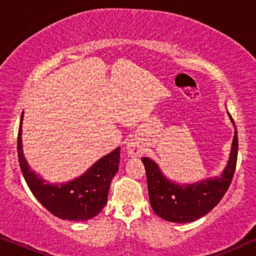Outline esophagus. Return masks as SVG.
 <instances>
[{"instance_id": "34e87169", "label": "esophagus", "mask_w": 256, "mask_h": 256, "mask_svg": "<svg viewBox=\"0 0 256 256\" xmlns=\"http://www.w3.org/2000/svg\"><path fill=\"white\" fill-rule=\"evenodd\" d=\"M126 150L131 156H140L142 153H144V148L138 139H130L126 144Z\"/></svg>"}]
</instances>
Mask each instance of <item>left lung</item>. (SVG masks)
<instances>
[{"label":"left lung","mask_w":256,"mask_h":256,"mask_svg":"<svg viewBox=\"0 0 256 256\" xmlns=\"http://www.w3.org/2000/svg\"><path fill=\"white\" fill-rule=\"evenodd\" d=\"M228 116L233 122L235 132L230 160L220 176L182 185L166 178L153 160L146 156L142 158L148 178L150 204L154 213L162 219L179 224L192 222L210 213L227 192L236 168L239 148L236 126L232 116L230 114Z\"/></svg>","instance_id":"obj_1"}]
</instances>
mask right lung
<instances>
[{"mask_svg":"<svg viewBox=\"0 0 256 256\" xmlns=\"http://www.w3.org/2000/svg\"><path fill=\"white\" fill-rule=\"evenodd\" d=\"M22 120L23 114L17 137L18 162L26 185L36 199L51 214L63 220L85 221L100 214L106 205L111 180L119 168L120 148L100 158L83 176L52 185L32 171L26 162L22 148Z\"/></svg>","mask_w":256,"mask_h":256,"instance_id":"obj_1","label":"right lung"}]
</instances>
